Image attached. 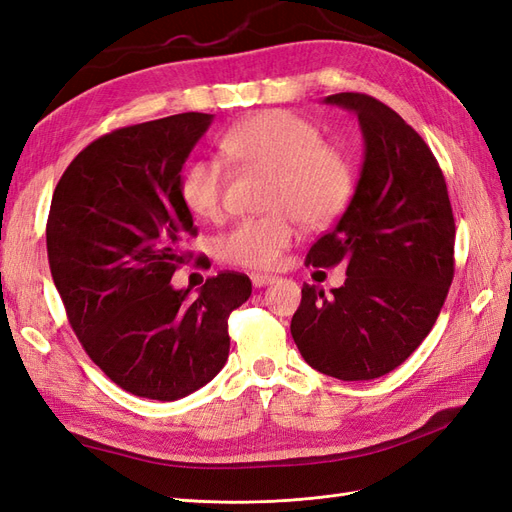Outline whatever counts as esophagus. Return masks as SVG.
Returning a JSON list of instances; mask_svg holds the SVG:
<instances>
[{
  "mask_svg": "<svg viewBox=\"0 0 512 512\" xmlns=\"http://www.w3.org/2000/svg\"><path fill=\"white\" fill-rule=\"evenodd\" d=\"M250 280H252V284H254L256 288H262V286H267V284H273V282H275V275H267V273H252V275H250Z\"/></svg>",
  "mask_w": 512,
  "mask_h": 512,
  "instance_id": "esophagus-1",
  "label": "esophagus"
}]
</instances>
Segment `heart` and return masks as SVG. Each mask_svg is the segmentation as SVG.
<instances>
[{
    "mask_svg": "<svg viewBox=\"0 0 512 512\" xmlns=\"http://www.w3.org/2000/svg\"><path fill=\"white\" fill-rule=\"evenodd\" d=\"M224 156L271 175V213L239 222L220 241V258L243 269H273L299 239L301 222L324 226L342 213L354 190L348 153L322 141V130L290 111H262L235 123L220 141ZM228 173L211 158H194L179 175L183 207L200 220H220L226 209Z\"/></svg>",
    "mask_w": 512,
    "mask_h": 512,
    "instance_id": "heart-1",
    "label": "heart"
}]
</instances>
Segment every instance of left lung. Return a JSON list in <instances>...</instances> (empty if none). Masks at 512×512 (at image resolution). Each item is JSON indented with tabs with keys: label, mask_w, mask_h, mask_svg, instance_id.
I'll use <instances>...</instances> for the list:
<instances>
[{
	"label": "left lung",
	"mask_w": 512,
	"mask_h": 512,
	"mask_svg": "<svg viewBox=\"0 0 512 512\" xmlns=\"http://www.w3.org/2000/svg\"><path fill=\"white\" fill-rule=\"evenodd\" d=\"M354 111L365 162L339 222L309 247L307 262H346L329 297L303 284L290 333L307 365L337 380L389 374L436 324L455 275V218L438 160L393 108L367 94H333Z\"/></svg>",
	"instance_id": "8db88e82"
}]
</instances>
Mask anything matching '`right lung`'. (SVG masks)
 I'll return each instance as SVG.
<instances>
[{
  "label": "right lung",
  "mask_w": 512,
  "mask_h": 512,
  "mask_svg": "<svg viewBox=\"0 0 512 512\" xmlns=\"http://www.w3.org/2000/svg\"><path fill=\"white\" fill-rule=\"evenodd\" d=\"M213 115L181 113L108 132L61 175L46 252L70 327L104 374L136 397L175 401L218 376L228 316L250 277L220 271L188 299L170 286L196 237L179 175Z\"/></svg>",
  "instance_id": "right-lung-1"
}]
</instances>
